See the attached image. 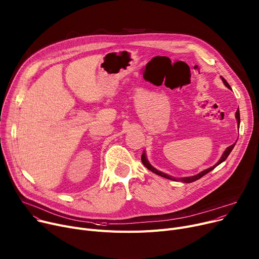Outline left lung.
Returning a JSON list of instances; mask_svg holds the SVG:
<instances>
[{
  "label": "left lung",
  "mask_w": 259,
  "mask_h": 259,
  "mask_svg": "<svg viewBox=\"0 0 259 259\" xmlns=\"http://www.w3.org/2000/svg\"><path fill=\"white\" fill-rule=\"evenodd\" d=\"M221 78H222V80H223L224 84H225L229 90H231V88H230V85L228 84V82H227L225 79H224L223 77H221ZM235 117H236V120H237V125H238V127H239L240 117H239V110H238V109L236 110ZM235 144H236V143H234L233 145H231L230 147H228V148L225 150V152L223 153V155H222V157L220 158V160H219V161H218L213 166H211V167H209V168H207V169H204L203 171H201V173H199V174H197V175H195V176H191V177L175 178V177H171V176H169V175H166V174L162 173V171H160V170L156 169V168H155L154 166H152V165L149 163V161H148V159H147V157H146V153H145V152H144V153H143V155H142V161H143L144 165H145L148 169H150L151 171H153V173H155L156 175H159V176H161V177H163V178H166V179H169V180H173V181H178V180H180L181 182H184V183H191V182H194V181H196V180L200 179L201 177H203L204 175H206L207 173H209V171H210V170H212L215 166H218L219 164H221L223 161H225V160H226V158L229 156L230 152H231V151H232V149L234 148Z\"/></svg>",
  "instance_id": "1"
}]
</instances>
